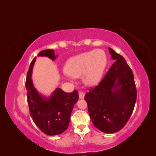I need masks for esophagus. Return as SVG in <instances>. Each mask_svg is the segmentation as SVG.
<instances>
[{
	"instance_id": "obj_1",
	"label": "esophagus",
	"mask_w": 156,
	"mask_h": 156,
	"mask_svg": "<svg viewBox=\"0 0 156 156\" xmlns=\"http://www.w3.org/2000/svg\"><path fill=\"white\" fill-rule=\"evenodd\" d=\"M78 95H79L80 99H83L84 98V93L83 92H79V93H78Z\"/></svg>"
}]
</instances>
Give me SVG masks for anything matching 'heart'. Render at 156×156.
Segmentation results:
<instances>
[{
    "label": "heart",
    "instance_id": "1",
    "mask_svg": "<svg viewBox=\"0 0 156 156\" xmlns=\"http://www.w3.org/2000/svg\"><path fill=\"white\" fill-rule=\"evenodd\" d=\"M108 64L106 53L101 49L85 52L67 60L64 71L71 77H80L89 87H95L103 78Z\"/></svg>",
    "mask_w": 156,
    "mask_h": 156
}]
</instances>
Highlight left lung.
Masks as SVG:
<instances>
[{
    "instance_id": "1",
    "label": "left lung",
    "mask_w": 156,
    "mask_h": 156,
    "mask_svg": "<svg viewBox=\"0 0 156 156\" xmlns=\"http://www.w3.org/2000/svg\"><path fill=\"white\" fill-rule=\"evenodd\" d=\"M108 51L115 62L84 99L94 126L102 132L114 133L120 130L131 116L137 93L133 72L126 61L112 48Z\"/></svg>"
}]
</instances>
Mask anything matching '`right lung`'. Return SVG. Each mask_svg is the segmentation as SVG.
I'll use <instances>...</instances> for the list:
<instances>
[{"label": "right lung", "mask_w": 156, "mask_h": 156, "mask_svg": "<svg viewBox=\"0 0 156 156\" xmlns=\"http://www.w3.org/2000/svg\"><path fill=\"white\" fill-rule=\"evenodd\" d=\"M38 56L48 57L54 61L58 55H55L53 50H44ZM35 62L36 57L30 64L26 81L30 114L36 125L44 133L49 136L58 135L69 126L73 108L79 98L78 92L74 90L67 93L57 88L48 98L41 94L34 87L31 79Z\"/></svg>", "instance_id": "obj_1"}]
</instances>
